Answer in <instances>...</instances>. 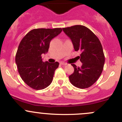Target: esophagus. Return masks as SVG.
I'll return each mask as SVG.
<instances>
[{"label": "esophagus", "mask_w": 122, "mask_h": 122, "mask_svg": "<svg viewBox=\"0 0 122 122\" xmlns=\"http://www.w3.org/2000/svg\"><path fill=\"white\" fill-rule=\"evenodd\" d=\"M60 64H61V65H62V66H66V65H67V64L65 63V62H60Z\"/></svg>", "instance_id": "34e87169"}]
</instances>
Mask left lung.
I'll return each mask as SVG.
<instances>
[{"instance_id": "obj_1", "label": "left lung", "mask_w": 122, "mask_h": 122, "mask_svg": "<svg viewBox=\"0 0 122 122\" xmlns=\"http://www.w3.org/2000/svg\"><path fill=\"white\" fill-rule=\"evenodd\" d=\"M62 30L71 40L75 51L80 52L78 58L82 62L81 67L71 64L74 70L69 76L70 81L78 88H87L96 82L103 70L105 56L101 42L84 25H76Z\"/></svg>"}]
</instances>
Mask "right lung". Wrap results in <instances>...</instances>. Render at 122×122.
I'll return each instance as SVG.
<instances>
[{
    "label": "right lung",
    "instance_id": "1",
    "mask_svg": "<svg viewBox=\"0 0 122 122\" xmlns=\"http://www.w3.org/2000/svg\"><path fill=\"white\" fill-rule=\"evenodd\" d=\"M62 30L61 28L33 29L20 42L15 62L22 80L33 89H43L52 83L59 63L43 62L42 54L48 52L51 40Z\"/></svg>",
    "mask_w": 122,
    "mask_h": 122
}]
</instances>
